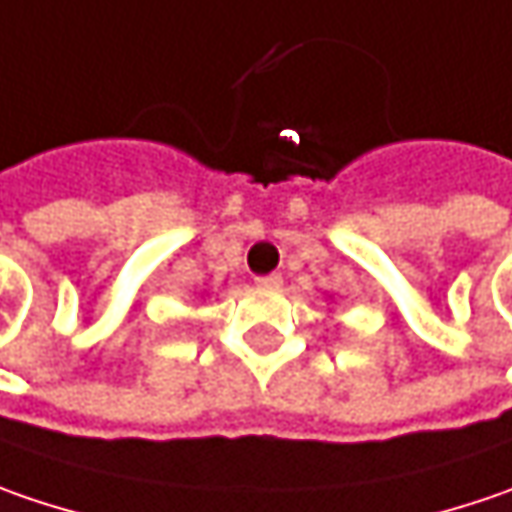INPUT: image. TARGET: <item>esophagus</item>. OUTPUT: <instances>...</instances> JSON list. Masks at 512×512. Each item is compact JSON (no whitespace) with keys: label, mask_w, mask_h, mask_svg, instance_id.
<instances>
[{"label":"esophagus","mask_w":512,"mask_h":512,"mask_svg":"<svg viewBox=\"0 0 512 512\" xmlns=\"http://www.w3.org/2000/svg\"><path fill=\"white\" fill-rule=\"evenodd\" d=\"M256 288H265V291H279V288H282V276H279V273L259 276V279H256Z\"/></svg>","instance_id":"obj_1"}]
</instances>
